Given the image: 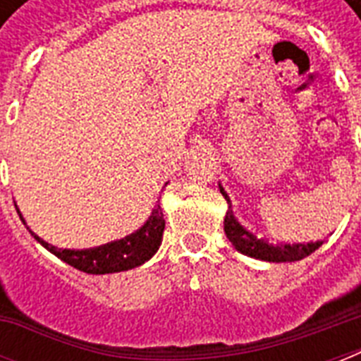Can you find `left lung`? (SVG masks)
<instances>
[{
    "label": "left lung",
    "instance_id": "1",
    "mask_svg": "<svg viewBox=\"0 0 361 361\" xmlns=\"http://www.w3.org/2000/svg\"><path fill=\"white\" fill-rule=\"evenodd\" d=\"M221 195L225 197L228 209L225 215V234L236 251L247 257L264 260V262H296L302 258L309 257L322 245V241H309V243H274L266 238H258L252 231L243 226L232 212L231 197L226 195L223 185L219 183Z\"/></svg>",
    "mask_w": 361,
    "mask_h": 361
}]
</instances>
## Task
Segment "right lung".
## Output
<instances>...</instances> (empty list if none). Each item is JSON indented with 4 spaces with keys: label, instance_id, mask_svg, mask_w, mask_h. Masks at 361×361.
<instances>
[{
    "label": "right lung",
    "instance_id": "1",
    "mask_svg": "<svg viewBox=\"0 0 361 361\" xmlns=\"http://www.w3.org/2000/svg\"><path fill=\"white\" fill-rule=\"evenodd\" d=\"M14 206H16V202H14ZM16 212H18L20 219L25 225V228L30 231L31 236L35 238L44 249H48L52 255L61 258L63 262H67L73 268L86 271V274L104 275L138 268L157 252L159 245L163 241L164 219L161 204H155V208L152 209L147 221L138 231H135L129 236L121 238V240L109 241L104 245L90 247V249H63V247H56L52 243H48L42 238L37 236L35 232L27 226L24 215L20 214L18 206H16Z\"/></svg>",
    "mask_w": 361,
    "mask_h": 361
}]
</instances>
